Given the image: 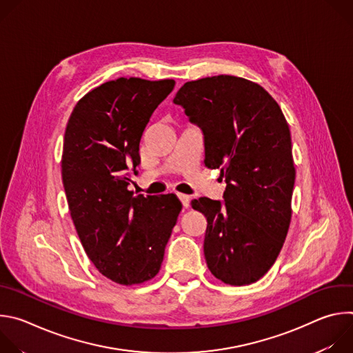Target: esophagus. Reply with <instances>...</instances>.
<instances>
[{
  "mask_svg": "<svg viewBox=\"0 0 353 353\" xmlns=\"http://www.w3.org/2000/svg\"><path fill=\"white\" fill-rule=\"evenodd\" d=\"M177 196H179V199L181 201V204H183L184 208H188V207H190V196H188V195H185V194H177Z\"/></svg>",
  "mask_w": 353,
  "mask_h": 353,
  "instance_id": "1",
  "label": "esophagus"
}]
</instances>
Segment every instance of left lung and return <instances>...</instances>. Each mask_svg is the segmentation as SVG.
<instances>
[{"label":"left lung","instance_id":"obj_1","mask_svg":"<svg viewBox=\"0 0 353 353\" xmlns=\"http://www.w3.org/2000/svg\"><path fill=\"white\" fill-rule=\"evenodd\" d=\"M173 103L203 131L204 163L226 181L223 201H191L208 222L207 265L229 285L257 282L275 263L292 215L296 172L285 116L264 88L232 75L187 82Z\"/></svg>","mask_w":353,"mask_h":353}]
</instances>
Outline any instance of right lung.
<instances>
[{
    "instance_id": "obj_1",
    "label": "right lung",
    "mask_w": 353,
    "mask_h": 353,
    "mask_svg": "<svg viewBox=\"0 0 353 353\" xmlns=\"http://www.w3.org/2000/svg\"><path fill=\"white\" fill-rule=\"evenodd\" d=\"M173 88V79L105 82L79 100L65 128L61 174L71 218L89 260L120 285L159 272L181 211L174 194L128 190L142 132Z\"/></svg>"
}]
</instances>
